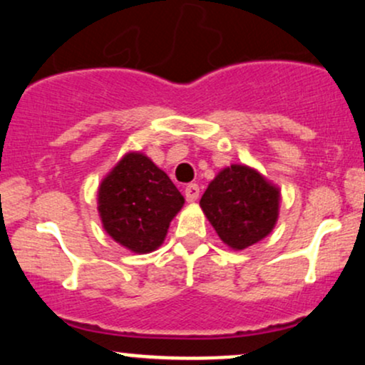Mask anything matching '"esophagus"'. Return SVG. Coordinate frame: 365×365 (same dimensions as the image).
Masks as SVG:
<instances>
[{
  "instance_id": "34e87169",
  "label": "esophagus",
  "mask_w": 365,
  "mask_h": 365,
  "mask_svg": "<svg viewBox=\"0 0 365 365\" xmlns=\"http://www.w3.org/2000/svg\"><path fill=\"white\" fill-rule=\"evenodd\" d=\"M184 195H186L187 201H196V200H198V196H200V186H198V184H195V182L187 184L186 190H184Z\"/></svg>"
}]
</instances>
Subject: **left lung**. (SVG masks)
Returning <instances> with one entry per match:
<instances>
[{"instance_id":"8db88e82","label":"left lung","mask_w":365,"mask_h":365,"mask_svg":"<svg viewBox=\"0 0 365 365\" xmlns=\"http://www.w3.org/2000/svg\"><path fill=\"white\" fill-rule=\"evenodd\" d=\"M280 192L247 165H230L208 184L200 205L232 250H246L272 232L278 218Z\"/></svg>"}]
</instances>
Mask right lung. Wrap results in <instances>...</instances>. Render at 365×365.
<instances>
[{
    "mask_svg": "<svg viewBox=\"0 0 365 365\" xmlns=\"http://www.w3.org/2000/svg\"><path fill=\"white\" fill-rule=\"evenodd\" d=\"M182 205L169 175L143 153L124 155L98 187L106 232L133 252L157 250Z\"/></svg>",
    "mask_w": 365,
    "mask_h": 365,
    "instance_id": "right-lung-1",
    "label": "right lung"
}]
</instances>
